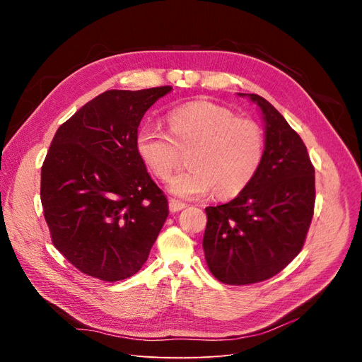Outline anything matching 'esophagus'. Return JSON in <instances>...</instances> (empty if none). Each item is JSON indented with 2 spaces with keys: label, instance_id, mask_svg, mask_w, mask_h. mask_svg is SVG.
Returning <instances> with one entry per match:
<instances>
[{
  "label": "esophagus",
  "instance_id": "1",
  "mask_svg": "<svg viewBox=\"0 0 362 362\" xmlns=\"http://www.w3.org/2000/svg\"><path fill=\"white\" fill-rule=\"evenodd\" d=\"M185 206H187V204H184V202H181V201H177V199H170V201H169V210H170L172 213H178V211L184 210Z\"/></svg>",
  "mask_w": 362,
  "mask_h": 362
}]
</instances>
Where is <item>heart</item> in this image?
<instances>
[{
    "label": "heart",
    "mask_w": 362,
    "mask_h": 362,
    "mask_svg": "<svg viewBox=\"0 0 362 362\" xmlns=\"http://www.w3.org/2000/svg\"><path fill=\"white\" fill-rule=\"evenodd\" d=\"M169 133L144 125L136 136V149L149 170L168 180L178 168L181 154L189 169L169 181L178 198H202L217 189L222 196L242 192L254 180L264 156V134L250 119H240L213 103H192L168 116Z\"/></svg>",
    "instance_id": "heart-1"
}]
</instances>
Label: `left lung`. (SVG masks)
<instances>
[{"label": "left lung", "mask_w": 362, "mask_h": 362, "mask_svg": "<svg viewBox=\"0 0 362 362\" xmlns=\"http://www.w3.org/2000/svg\"><path fill=\"white\" fill-rule=\"evenodd\" d=\"M264 156L233 201L206 206L202 240L210 272L223 284L247 286L275 276L302 250L315 202L314 168L299 134L264 98Z\"/></svg>", "instance_id": "1"}]
</instances>
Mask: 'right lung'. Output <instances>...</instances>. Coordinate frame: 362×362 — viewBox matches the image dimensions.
<instances>
[{
	"label": "right lung",
	"mask_w": 362,
	"mask_h": 362,
	"mask_svg": "<svg viewBox=\"0 0 362 362\" xmlns=\"http://www.w3.org/2000/svg\"><path fill=\"white\" fill-rule=\"evenodd\" d=\"M172 90H107L54 136L40 201L52 243L86 275L115 282L136 273L169 214L168 199L136 149L140 120Z\"/></svg>",
	"instance_id": "right-lung-1"
}]
</instances>
